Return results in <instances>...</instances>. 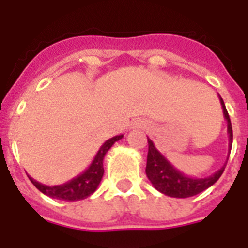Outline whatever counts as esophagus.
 <instances>
[{
	"label": "esophagus",
	"mask_w": 248,
	"mask_h": 248,
	"mask_svg": "<svg viewBox=\"0 0 248 248\" xmlns=\"http://www.w3.org/2000/svg\"><path fill=\"white\" fill-rule=\"evenodd\" d=\"M134 127H135V128H145V127H147V124H145L144 121H136L135 124H134Z\"/></svg>",
	"instance_id": "esophagus-1"
}]
</instances>
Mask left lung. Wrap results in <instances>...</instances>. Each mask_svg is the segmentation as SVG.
<instances>
[{
    "label": "left lung",
    "mask_w": 248,
    "mask_h": 248,
    "mask_svg": "<svg viewBox=\"0 0 248 248\" xmlns=\"http://www.w3.org/2000/svg\"><path fill=\"white\" fill-rule=\"evenodd\" d=\"M219 100L221 103L223 108L224 118L227 120L228 124V135H229V148H228V158L232 149V143H233V130H232V122L228 114V110L225 108L224 100L219 95ZM148 158H147V176L149 179L153 186L162 194H166L173 198H188V197L196 196L198 193L203 192L211 185H214L219 180L221 173L224 172V169L227 166V162L220 170L207 177H192L185 175L170 162L165 155L155 148V143L151 139H148ZM227 158V159H228Z\"/></svg>",
    "instance_id": "obj_1"
}]
</instances>
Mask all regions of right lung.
Instances as JSON below:
<instances>
[{"mask_svg": "<svg viewBox=\"0 0 248 248\" xmlns=\"http://www.w3.org/2000/svg\"><path fill=\"white\" fill-rule=\"evenodd\" d=\"M124 138V135L113 136L110 139H108L100 149L97 151L95 158L93 159L91 165L83 171L82 173H79L76 177H73L72 180L64 183L60 185H48L41 184L31 176L29 180L32 181V184L36 186L40 192H42L46 196L55 198V200H63V201H79L85 200L87 197H90L95 190L97 189L99 184H100L101 177L104 175V167H103V162H104V157L107 155V152L112 148V145L116 141L121 140Z\"/></svg>", "mask_w": 248, "mask_h": 248, "instance_id": "add662e5", "label": "right lung"}]
</instances>
